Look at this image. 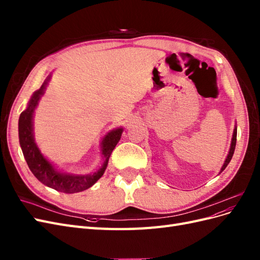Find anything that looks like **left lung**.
Wrapping results in <instances>:
<instances>
[{
    "label": "left lung",
    "mask_w": 260,
    "mask_h": 260,
    "mask_svg": "<svg viewBox=\"0 0 260 260\" xmlns=\"http://www.w3.org/2000/svg\"><path fill=\"white\" fill-rule=\"evenodd\" d=\"M235 144H237V127H235V129H234V131H233V138H232V142H231L230 152H229V154H228L226 159H225V161H224V164H223V166H222V168H221V171H220V172H222V171L225 169V167L228 166V164L230 162V160H231V158H232V156H233V153H234V149H235Z\"/></svg>",
    "instance_id": "obj_1"
}]
</instances>
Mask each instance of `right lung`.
Wrapping results in <instances>:
<instances>
[{
  "mask_svg": "<svg viewBox=\"0 0 260 260\" xmlns=\"http://www.w3.org/2000/svg\"><path fill=\"white\" fill-rule=\"evenodd\" d=\"M48 81L49 79H46L40 90H38L34 93L32 98L29 101V104L26 108V111H23L20 114L18 121L19 143L29 169L39 181H41L43 184L55 188V190L59 192H81L92 186L102 176H103L104 171L107 167L109 156H111L113 149L115 148L117 143L119 142V140L121 138L122 129L119 128L112 131L111 133H108L103 141H102V154H103L104 157V164L99 171L94 172L92 175L85 176H73L56 171L53 168L52 165L44 158L40 151H39L37 144L35 143L32 133V116L35 108L38 105L39 100L43 95Z\"/></svg>",
  "mask_w": 260,
  "mask_h": 260,
  "instance_id": "add662e5",
  "label": "right lung"
}]
</instances>
